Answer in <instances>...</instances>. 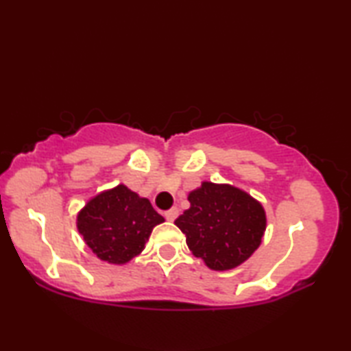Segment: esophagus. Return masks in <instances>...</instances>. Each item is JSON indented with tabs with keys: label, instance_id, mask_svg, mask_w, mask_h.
Instances as JSON below:
<instances>
[{
	"label": "esophagus",
	"instance_id": "esophagus-1",
	"mask_svg": "<svg viewBox=\"0 0 351 351\" xmlns=\"http://www.w3.org/2000/svg\"><path fill=\"white\" fill-rule=\"evenodd\" d=\"M178 215H180V210H178V207H171L170 210L164 213V217H165V219H167V221H175Z\"/></svg>",
	"mask_w": 351,
	"mask_h": 351
}]
</instances>
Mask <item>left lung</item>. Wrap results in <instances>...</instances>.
Here are the masks:
<instances>
[{
	"instance_id": "obj_1",
	"label": "left lung",
	"mask_w": 351,
	"mask_h": 351,
	"mask_svg": "<svg viewBox=\"0 0 351 351\" xmlns=\"http://www.w3.org/2000/svg\"><path fill=\"white\" fill-rule=\"evenodd\" d=\"M190 207L175 219L195 257L210 269L241 265L260 246L266 215L258 201L228 184L203 182L189 193Z\"/></svg>"
}]
</instances>
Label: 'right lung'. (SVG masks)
<instances>
[{"instance_id":"obj_1","label":"right lung","mask_w":351,"mask_h":351,"mask_svg":"<svg viewBox=\"0 0 351 351\" xmlns=\"http://www.w3.org/2000/svg\"><path fill=\"white\" fill-rule=\"evenodd\" d=\"M162 221L150 201L119 184L88 201L77 228L100 260L123 265L142 252L153 228Z\"/></svg>"}]
</instances>
